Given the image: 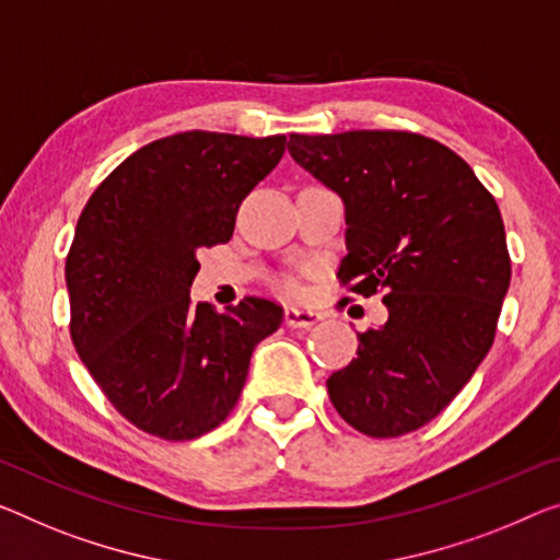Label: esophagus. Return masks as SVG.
Masks as SVG:
<instances>
[{
    "label": "esophagus",
    "instance_id": "34e87169",
    "mask_svg": "<svg viewBox=\"0 0 560 560\" xmlns=\"http://www.w3.org/2000/svg\"><path fill=\"white\" fill-rule=\"evenodd\" d=\"M320 313L317 310H303V307H285V325L288 328H313V325L320 320Z\"/></svg>",
    "mask_w": 560,
    "mask_h": 560
}]
</instances>
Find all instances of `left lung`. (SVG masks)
<instances>
[{
	"instance_id": "8db88e82",
	"label": "left lung",
	"mask_w": 560,
	"mask_h": 560,
	"mask_svg": "<svg viewBox=\"0 0 560 560\" xmlns=\"http://www.w3.org/2000/svg\"><path fill=\"white\" fill-rule=\"evenodd\" d=\"M288 150L346 202L340 282L388 307L328 377L332 406L370 438L423 428L493 346L511 285L501 210L466 160L416 132L290 135Z\"/></svg>"
}]
</instances>
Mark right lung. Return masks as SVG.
<instances>
[{"label": "right lung", "mask_w": 560, "mask_h": 560, "mask_svg": "<svg viewBox=\"0 0 560 560\" xmlns=\"http://www.w3.org/2000/svg\"><path fill=\"white\" fill-rule=\"evenodd\" d=\"M285 135L179 132L102 179L67 253L77 355L119 416L162 441H192L230 416L253 350L282 307L245 298L192 305L195 250L232 237L240 205L285 154Z\"/></svg>", "instance_id": "obj_1"}]
</instances>
